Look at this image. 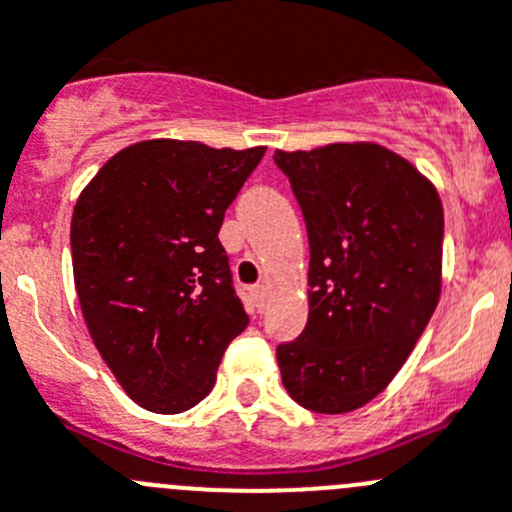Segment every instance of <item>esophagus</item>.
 <instances>
[{"instance_id":"34e87169","label":"esophagus","mask_w":512,"mask_h":512,"mask_svg":"<svg viewBox=\"0 0 512 512\" xmlns=\"http://www.w3.org/2000/svg\"><path fill=\"white\" fill-rule=\"evenodd\" d=\"M250 296H252V301H255V306L260 308L262 303H265V296H267V285H262V283L252 285V288H250Z\"/></svg>"}]
</instances>
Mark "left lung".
Segmentation results:
<instances>
[{
    "instance_id": "obj_1",
    "label": "left lung",
    "mask_w": 512,
    "mask_h": 512,
    "mask_svg": "<svg viewBox=\"0 0 512 512\" xmlns=\"http://www.w3.org/2000/svg\"><path fill=\"white\" fill-rule=\"evenodd\" d=\"M308 232V324L278 344L288 395L349 413L398 375L441 293L444 209L408 160L375 142L275 153Z\"/></svg>"
}]
</instances>
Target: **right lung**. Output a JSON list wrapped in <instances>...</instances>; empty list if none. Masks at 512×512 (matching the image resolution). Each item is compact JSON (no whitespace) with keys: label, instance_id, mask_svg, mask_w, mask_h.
Returning a JSON list of instances; mask_svg holds the SVG:
<instances>
[{"label":"right lung","instance_id":"right-lung-1","mask_svg":"<svg viewBox=\"0 0 512 512\" xmlns=\"http://www.w3.org/2000/svg\"><path fill=\"white\" fill-rule=\"evenodd\" d=\"M262 155L265 147L145 140L109 158L78 196L71 257L81 311L124 393L147 411L201 403L250 321L219 229Z\"/></svg>","mask_w":512,"mask_h":512}]
</instances>
